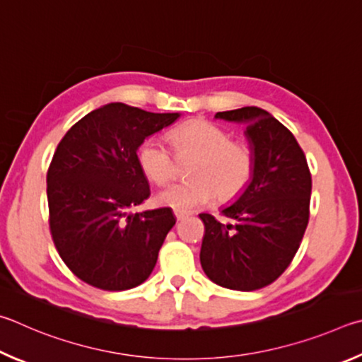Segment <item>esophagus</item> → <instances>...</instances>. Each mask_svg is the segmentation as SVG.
<instances>
[{
  "instance_id": "34e87169",
  "label": "esophagus",
  "mask_w": 362,
  "mask_h": 362,
  "mask_svg": "<svg viewBox=\"0 0 362 362\" xmlns=\"http://www.w3.org/2000/svg\"><path fill=\"white\" fill-rule=\"evenodd\" d=\"M175 216H176V219H177V221H182V219L189 218V213H187V211H180V210H175Z\"/></svg>"
}]
</instances>
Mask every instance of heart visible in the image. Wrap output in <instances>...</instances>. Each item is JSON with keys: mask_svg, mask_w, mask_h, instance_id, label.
Here are the masks:
<instances>
[{"mask_svg": "<svg viewBox=\"0 0 362 362\" xmlns=\"http://www.w3.org/2000/svg\"><path fill=\"white\" fill-rule=\"evenodd\" d=\"M176 154L195 156L187 171L189 181L158 194L157 200L180 211L205 206L219 197L230 202L242 194L255 175V154L243 143H233L229 133L206 120H192L171 135ZM138 163L154 185L163 186L177 173L176 160L160 138L149 136L139 144Z\"/></svg>", "mask_w": 362, "mask_h": 362, "instance_id": "b5f03b06", "label": "heart"}]
</instances>
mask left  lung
<instances>
[{
	"label": "left lung",
	"mask_w": 362,
	"mask_h": 362,
	"mask_svg": "<svg viewBox=\"0 0 362 362\" xmlns=\"http://www.w3.org/2000/svg\"><path fill=\"white\" fill-rule=\"evenodd\" d=\"M216 119L245 125L255 154V175L223 214V224L202 213L205 235L202 269L213 283L235 291L269 286L293 261L310 216V175L305 154L293 133L256 106L216 112Z\"/></svg>",
	"instance_id": "1"
}]
</instances>
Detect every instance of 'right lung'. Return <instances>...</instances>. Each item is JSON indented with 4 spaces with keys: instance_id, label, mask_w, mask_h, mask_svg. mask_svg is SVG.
Segmentation results:
<instances>
[{
    "instance_id": "obj_1",
    "label": "right lung",
    "mask_w": 362,
    "mask_h": 362,
    "mask_svg": "<svg viewBox=\"0 0 362 362\" xmlns=\"http://www.w3.org/2000/svg\"><path fill=\"white\" fill-rule=\"evenodd\" d=\"M177 117L110 103L57 146L47 170L50 233L66 267L90 286L132 289L154 270L176 218L171 208L132 213L151 194L136 151Z\"/></svg>"
}]
</instances>
